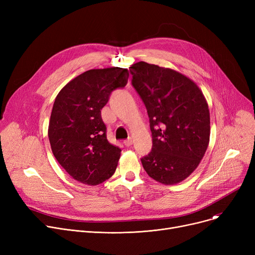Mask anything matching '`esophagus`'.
Listing matches in <instances>:
<instances>
[{
    "mask_svg": "<svg viewBox=\"0 0 255 255\" xmlns=\"http://www.w3.org/2000/svg\"><path fill=\"white\" fill-rule=\"evenodd\" d=\"M132 143H133V140H132L131 137H128L126 140H124V144H125L126 146H130Z\"/></svg>",
    "mask_w": 255,
    "mask_h": 255,
    "instance_id": "1",
    "label": "esophagus"
}]
</instances>
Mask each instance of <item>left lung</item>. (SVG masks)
Instances as JSON below:
<instances>
[{
	"label": "left lung",
	"mask_w": 255,
	"mask_h": 255,
	"mask_svg": "<svg viewBox=\"0 0 255 255\" xmlns=\"http://www.w3.org/2000/svg\"><path fill=\"white\" fill-rule=\"evenodd\" d=\"M131 85L149 116L153 145L140 161L148 175L177 184L197 167L210 140V112L191 79L168 68L138 62L129 68Z\"/></svg>",
	"instance_id": "obj_1"
}]
</instances>
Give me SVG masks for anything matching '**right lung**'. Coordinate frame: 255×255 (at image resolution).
<instances>
[{"label": "right lung", "mask_w": 255, "mask_h": 255, "mask_svg": "<svg viewBox=\"0 0 255 255\" xmlns=\"http://www.w3.org/2000/svg\"><path fill=\"white\" fill-rule=\"evenodd\" d=\"M125 68L88 70L58 94L50 115L48 138L61 166L76 181L98 185L116 171L121 149L106 138L101 110L113 91L127 85Z\"/></svg>", "instance_id": "1"}]
</instances>
